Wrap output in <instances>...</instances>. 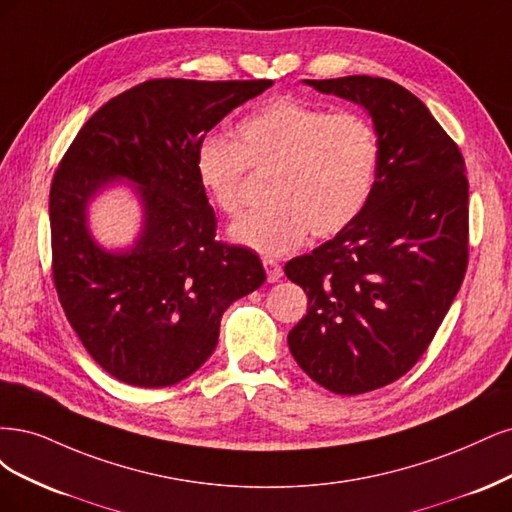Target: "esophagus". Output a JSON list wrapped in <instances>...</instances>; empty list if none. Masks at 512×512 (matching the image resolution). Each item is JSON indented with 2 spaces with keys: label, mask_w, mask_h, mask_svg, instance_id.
I'll use <instances>...</instances> for the list:
<instances>
[{
  "label": "esophagus",
  "mask_w": 512,
  "mask_h": 512,
  "mask_svg": "<svg viewBox=\"0 0 512 512\" xmlns=\"http://www.w3.org/2000/svg\"><path fill=\"white\" fill-rule=\"evenodd\" d=\"M263 268H266L268 283H276V280L283 276V268H280V263L274 259H263Z\"/></svg>",
  "instance_id": "1"
}]
</instances>
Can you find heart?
Segmentation results:
<instances>
[{"mask_svg": "<svg viewBox=\"0 0 512 512\" xmlns=\"http://www.w3.org/2000/svg\"><path fill=\"white\" fill-rule=\"evenodd\" d=\"M238 142L217 134L195 146L193 168L219 210L238 217L246 172H270L268 206L229 229L234 242L261 255H285L304 242L334 236L366 208L376 180V131L355 112L329 114L295 97H274L236 127Z\"/></svg>", "mask_w": 512, "mask_h": 512, "instance_id": "heart-1", "label": "heart"}]
</instances>
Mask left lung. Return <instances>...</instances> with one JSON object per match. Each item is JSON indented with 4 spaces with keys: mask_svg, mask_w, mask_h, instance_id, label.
<instances>
[{
    "mask_svg": "<svg viewBox=\"0 0 512 512\" xmlns=\"http://www.w3.org/2000/svg\"><path fill=\"white\" fill-rule=\"evenodd\" d=\"M364 108L378 138L366 208L285 274L308 295L289 336L321 387L357 395L398 381L430 346L468 266V178L457 144L419 97L372 76L304 80Z\"/></svg>",
    "mask_w": 512,
    "mask_h": 512,
    "instance_id": "left-lung-1",
    "label": "left lung"
}]
</instances>
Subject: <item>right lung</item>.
<instances>
[{
  "instance_id": "obj_1",
  "label": "right lung",
  "mask_w": 512,
  "mask_h": 512,
  "mask_svg": "<svg viewBox=\"0 0 512 512\" xmlns=\"http://www.w3.org/2000/svg\"><path fill=\"white\" fill-rule=\"evenodd\" d=\"M272 80L157 78L129 89L82 125L51 185L53 278L89 355L134 387H170L212 355L229 304L266 272L244 246L217 238V217L193 168L195 146ZM112 182L135 187L139 238L108 252L88 206Z\"/></svg>"
}]
</instances>
